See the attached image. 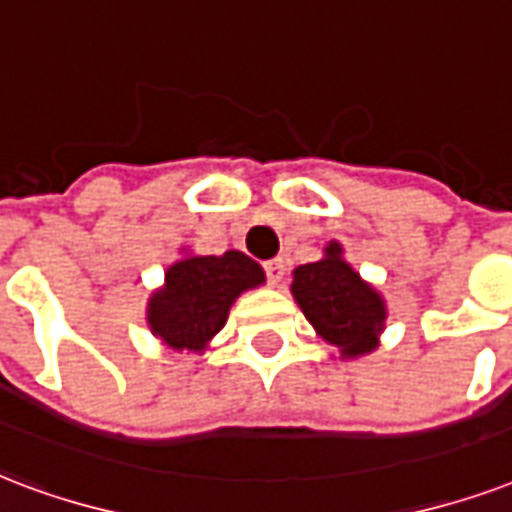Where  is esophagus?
I'll use <instances>...</instances> for the list:
<instances>
[{"mask_svg":"<svg viewBox=\"0 0 512 512\" xmlns=\"http://www.w3.org/2000/svg\"><path fill=\"white\" fill-rule=\"evenodd\" d=\"M263 268H265V273H268V282H271V284H279L284 279V260H282V257H273V260H268Z\"/></svg>","mask_w":512,"mask_h":512,"instance_id":"1","label":"esophagus"}]
</instances>
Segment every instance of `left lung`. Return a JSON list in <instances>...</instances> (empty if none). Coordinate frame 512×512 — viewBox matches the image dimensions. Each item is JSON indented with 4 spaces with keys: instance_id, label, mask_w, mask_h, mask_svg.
<instances>
[{
    "instance_id": "left-lung-1",
    "label": "left lung",
    "mask_w": 512,
    "mask_h": 512,
    "mask_svg": "<svg viewBox=\"0 0 512 512\" xmlns=\"http://www.w3.org/2000/svg\"><path fill=\"white\" fill-rule=\"evenodd\" d=\"M292 295L300 311L343 360H354L378 346L386 322V303L362 276L343 260V247L330 241L317 263L292 271Z\"/></svg>"
}]
</instances>
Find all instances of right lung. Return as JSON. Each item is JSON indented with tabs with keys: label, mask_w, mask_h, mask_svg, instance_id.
<instances>
[{
	"label": "right lung",
	"mask_w": 512,
	"mask_h": 512,
	"mask_svg": "<svg viewBox=\"0 0 512 512\" xmlns=\"http://www.w3.org/2000/svg\"><path fill=\"white\" fill-rule=\"evenodd\" d=\"M265 282L263 268L239 249L187 255L169 265L161 290L147 303V325L174 351H204L228 322L241 292Z\"/></svg>",
	"instance_id": "right-lung-1"
}]
</instances>
